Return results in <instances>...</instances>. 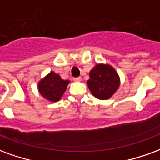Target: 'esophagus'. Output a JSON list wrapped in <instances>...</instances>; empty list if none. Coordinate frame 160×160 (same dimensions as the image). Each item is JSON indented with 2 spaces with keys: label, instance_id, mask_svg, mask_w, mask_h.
<instances>
[{
  "label": "esophagus",
  "instance_id": "1",
  "mask_svg": "<svg viewBox=\"0 0 160 160\" xmlns=\"http://www.w3.org/2000/svg\"><path fill=\"white\" fill-rule=\"evenodd\" d=\"M73 80L76 81V82H80L81 81V77H77V78H73Z\"/></svg>",
  "mask_w": 160,
  "mask_h": 160
}]
</instances>
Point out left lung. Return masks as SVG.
I'll use <instances>...</instances> for the list:
<instances>
[{"instance_id":"1","label":"left lung","mask_w":160,"mask_h":160,"mask_svg":"<svg viewBox=\"0 0 160 160\" xmlns=\"http://www.w3.org/2000/svg\"><path fill=\"white\" fill-rule=\"evenodd\" d=\"M87 81L89 90L98 99L111 98L120 87V77L110 64L98 63L91 69Z\"/></svg>"}]
</instances>
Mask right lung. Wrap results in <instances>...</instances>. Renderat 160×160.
I'll return each instance as SVG.
<instances>
[{
	"mask_svg": "<svg viewBox=\"0 0 160 160\" xmlns=\"http://www.w3.org/2000/svg\"><path fill=\"white\" fill-rule=\"evenodd\" d=\"M70 80H63L58 73L50 71L38 81V89L42 98L50 102H57L66 92Z\"/></svg>",
	"mask_w": 160,
	"mask_h": 160,
	"instance_id": "obj_1",
	"label": "right lung"
}]
</instances>
